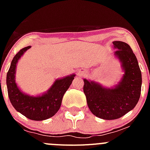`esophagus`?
Here are the masks:
<instances>
[{
  "label": "esophagus",
  "mask_w": 150,
  "mask_h": 150,
  "mask_svg": "<svg viewBox=\"0 0 150 150\" xmlns=\"http://www.w3.org/2000/svg\"><path fill=\"white\" fill-rule=\"evenodd\" d=\"M79 75H81V74H80V73H79Z\"/></svg>",
  "instance_id": "obj_1"
}]
</instances>
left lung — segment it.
<instances>
[{
	"instance_id": "left-lung-1",
	"label": "left lung",
	"mask_w": 150,
	"mask_h": 150,
	"mask_svg": "<svg viewBox=\"0 0 150 150\" xmlns=\"http://www.w3.org/2000/svg\"><path fill=\"white\" fill-rule=\"evenodd\" d=\"M117 48L115 52L122 63L125 74L121 81L113 88H105L94 82L84 79L83 91L91 112L104 120L121 117L138 103L142 88V72L135 54L128 44L113 42Z\"/></svg>"
}]
</instances>
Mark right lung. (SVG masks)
Instances as JSON below:
<instances>
[{"mask_svg": "<svg viewBox=\"0 0 150 150\" xmlns=\"http://www.w3.org/2000/svg\"><path fill=\"white\" fill-rule=\"evenodd\" d=\"M30 46L21 49L13 57L6 75V84L10 102L15 110L33 120H43L54 116L59 110L64 93L72 83L75 75L55 81L46 93L33 97L22 93L15 83L16 64Z\"/></svg>", "mask_w": 150, "mask_h": 150, "instance_id": "right-lung-1", "label": "right lung"}]
</instances>
